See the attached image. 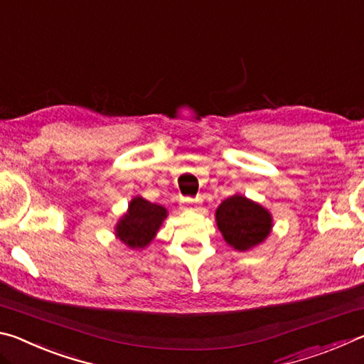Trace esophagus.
<instances>
[{"label":"esophagus","instance_id":"34e87169","mask_svg":"<svg viewBox=\"0 0 364 364\" xmlns=\"http://www.w3.org/2000/svg\"><path fill=\"white\" fill-rule=\"evenodd\" d=\"M181 208L183 210H197L199 205H197V200L186 197V199H181Z\"/></svg>","mask_w":364,"mask_h":364}]
</instances>
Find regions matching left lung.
I'll use <instances>...</instances> for the list:
<instances>
[{"mask_svg": "<svg viewBox=\"0 0 364 364\" xmlns=\"http://www.w3.org/2000/svg\"><path fill=\"white\" fill-rule=\"evenodd\" d=\"M215 220L226 244L241 252L262 244L273 228V218L267 208L241 194L221 202Z\"/></svg>", "mask_w": 364, "mask_h": 364, "instance_id": "1", "label": "left lung"}]
</instances>
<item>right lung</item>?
<instances>
[{
	"label": "right lung",
	"instance_id": "right-lung-1",
	"mask_svg": "<svg viewBox=\"0 0 364 364\" xmlns=\"http://www.w3.org/2000/svg\"><path fill=\"white\" fill-rule=\"evenodd\" d=\"M167 218V208L143 199L133 197L128 210L115 226V236L130 249H144L149 245L157 231Z\"/></svg>",
	"mask_w": 364,
	"mask_h": 364
}]
</instances>
